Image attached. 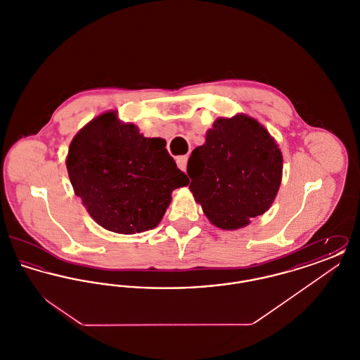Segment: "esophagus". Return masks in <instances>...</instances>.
<instances>
[{"mask_svg": "<svg viewBox=\"0 0 360 360\" xmlns=\"http://www.w3.org/2000/svg\"><path fill=\"white\" fill-rule=\"evenodd\" d=\"M188 159V155H182V156H178V158H176V165H178V167H179L182 172H186Z\"/></svg>", "mask_w": 360, "mask_h": 360, "instance_id": "esophagus-1", "label": "esophagus"}]
</instances>
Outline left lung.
I'll use <instances>...</instances> for the list:
<instances>
[{
  "label": "left lung",
  "mask_w": 360,
  "mask_h": 360,
  "mask_svg": "<svg viewBox=\"0 0 360 360\" xmlns=\"http://www.w3.org/2000/svg\"><path fill=\"white\" fill-rule=\"evenodd\" d=\"M283 156L274 137L244 113L219 117L188 162L190 191L209 221L224 231L251 223L273 205Z\"/></svg>",
  "instance_id": "obj_1"
}]
</instances>
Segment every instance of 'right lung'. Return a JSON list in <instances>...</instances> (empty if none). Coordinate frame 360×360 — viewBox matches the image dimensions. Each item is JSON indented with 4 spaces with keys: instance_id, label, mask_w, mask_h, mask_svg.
<instances>
[{
    "instance_id": "add662e5",
    "label": "right lung",
    "mask_w": 360,
    "mask_h": 360,
    "mask_svg": "<svg viewBox=\"0 0 360 360\" xmlns=\"http://www.w3.org/2000/svg\"><path fill=\"white\" fill-rule=\"evenodd\" d=\"M70 182L91 219L106 231L134 235L153 229L188 185L166 150V140L144 137L116 110L89 121L70 143Z\"/></svg>"
}]
</instances>
